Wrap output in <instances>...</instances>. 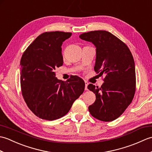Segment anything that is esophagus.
Instances as JSON below:
<instances>
[{"mask_svg": "<svg viewBox=\"0 0 152 152\" xmlns=\"http://www.w3.org/2000/svg\"><path fill=\"white\" fill-rule=\"evenodd\" d=\"M88 83L87 82H85V90H88Z\"/></svg>", "mask_w": 152, "mask_h": 152, "instance_id": "34e87169", "label": "esophagus"}]
</instances>
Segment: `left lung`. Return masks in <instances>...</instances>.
Masks as SVG:
<instances>
[{
  "label": "left lung",
  "instance_id": "8db88e82",
  "mask_svg": "<svg viewBox=\"0 0 152 152\" xmlns=\"http://www.w3.org/2000/svg\"><path fill=\"white\" fill-rule=\"evenodd\" d=\"M96 48L94 70L105 75L101 88L89 84L96 100L89 106L93 117L112 121L119 117L131 104L136 90V74L133 57L127 45L106 31H95L80 35Z\"/></svg>",
  "mask_w": 152,
  "mask_h": 152
}]
</instances>
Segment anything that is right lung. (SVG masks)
Segmentation results:
<instances>
[{"label": "right lung", "instance_id": "add662e5", "mask_svg": "<svg viewBox=\"0 0 152 152\" xmlns=\"http://www.w3.org/2000/svg\"><path fill=\"white\" fill-rule=\"evenodd\" d=\"M72 33L46 32L31 43L21 57V89L23 97L37 117L52 121L66 115L85 89L77 76L66 82L58 80L55 70L61 66V46Z\"/></svg>", "mask_w": 152, "mask_h": 152}]
</instances>
